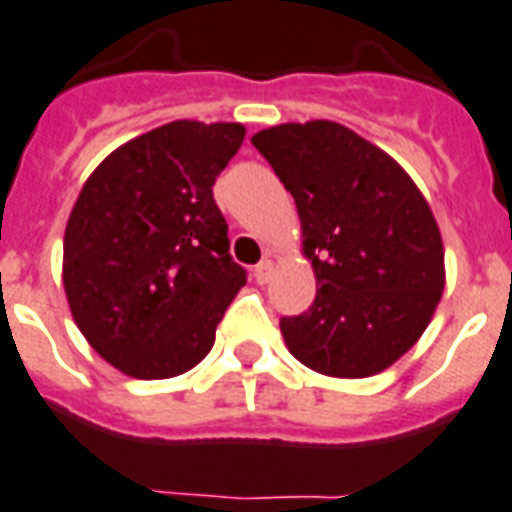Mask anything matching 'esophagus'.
Returning a JSON list of instances; mask_svg holds the SVG:
<instances>
[{"mask_svg": "<svg viewBox=\"0 0 512 512\" xmlns=\"http://www.w3.org/2000/svg\"><path fill=\"white\" fill-rule=\"evenodd\" d=\"M252 276H255L257 284H268L270 276H273V263H270V260H263V263H257L255 270H252Z\"/></svg>", "mask_w": 512, "mask_h": 512, "instance_id": "obj_1", "label": "esophagus"}]
</instances>
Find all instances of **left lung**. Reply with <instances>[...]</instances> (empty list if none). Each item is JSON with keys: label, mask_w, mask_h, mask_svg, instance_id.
<instances>
[{"label": "left lung", "mask_w": 512, "mask_h": 512, "mask_svg": "<svg viewBox=\"0 0 512 512\" xmlns=\"http://www.w3.org/2000/svg\"><path fill=\"white\" fill-rule=\"evenodd\" d=\"M252 144L294 197L318 292L281 318L299 363L334 378L386 371L431 323L444 292L434 213L400 162L334 120L281 123Z\"/></svg>", "instance_id": "8db88e82"}]
</instances>
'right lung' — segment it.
Returning <instances> with one entry per match:
<instances>
[{
	"instance_id": "1",
	"label": "right lung",
	"mask_w": 512,
	"mask_h": 512,
	"mask_svg": "<svg viewBox=\"0 0 512 512\" xmlns=\"http://www.w3.org/2000/svg\"><path fill=\"white\" fill-rule=\"evenodd\" d=\"M242 123L173 120L86 178L62 244V286L86 342L134 378H173L213 350L247 273L228 255L215 178Z\"/></svg>"
}]
</instances>
